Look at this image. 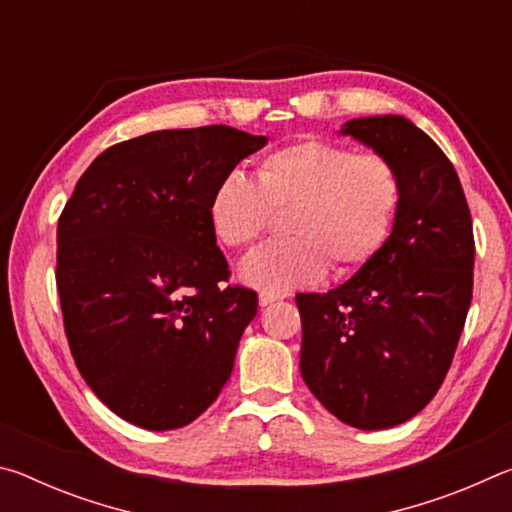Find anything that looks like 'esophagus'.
I'll list each match as a JSON object with an SVG mask.
<instances>
[{"label": "esophagus", "instance_id": "34e87169", "mask_svg": "<svg viewBox=\"0 0 512 512\" xmlns=\"http://www.w3.org/2000/svg\"><path fill=\"white\" fill-rule=\"evenodd\" d=\"M275 300H280V296H275V293H259V307L273 305Z\"/></svg>", "mask_w": 512, "mask_h": 512}]
</instances>
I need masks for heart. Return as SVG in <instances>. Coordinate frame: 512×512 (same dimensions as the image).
Listing matches in <instances>:
<instances>
[{
    "label": "heart",
    "instance_id": "heart-1",
    "mask_svg": "<svg viewBox=\"0 0 512 512\" xmlns=\"http://www.w3.org/2000/svg\"><path fill=\"white\" fill-rule=\"evenodd\" d=\"M402 192L386 155L311 137L268 153L255 180L225 173L207 214L223 246L246 248L271 225L273 210H291V237L253 250L239 266L250 287L280 296L323 280L329 264L341 275L370 264L393 235Z\"/></svg>",
    "mask_w": 512,
    "mask_h": 512
}]
</instances>
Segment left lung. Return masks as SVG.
Here are the masks:
<instances>
[{
  "instance_id": "8db88e82",
  "label": "left lung",
  "mask_w": 512,
  "mask_h": 512,
  "mask_svg": "<svg viewBox=\"0 0 512 512\" xmlns=\"http://www.w3.org/2000/svg\"><path fill=\"white\" fill-rule=\"evenodd\" d=\"M341 135L395 164L402 205L370 264L332 291L296 296L300 372L329 413L375 431L420 413L452 366L472 302V216L454 164L413 121L359 117Z\"/></svg>"
}]
</instances>
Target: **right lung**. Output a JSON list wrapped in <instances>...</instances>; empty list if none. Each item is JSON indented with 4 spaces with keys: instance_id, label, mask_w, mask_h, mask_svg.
I'll return each instance as SVG.
<instances>
[{
    "instance_id": "1",
    "label": "right lung",
    "mask_w": 512,
    "mask_h": 512,
    "mask_svg": "<svg viewBox=\"0 0 512 512\" xmlns=\"http://www.w3.org/2000/svg\"><path fill=\"white\" fill-rule=\"evenodd\" d=\"M268 137L155 131L103 151L58 219L56 287L76 368L119 418L194 422L235 366L257 293L225 287L210 196Z\"/></svg>"
}]
</instances>
